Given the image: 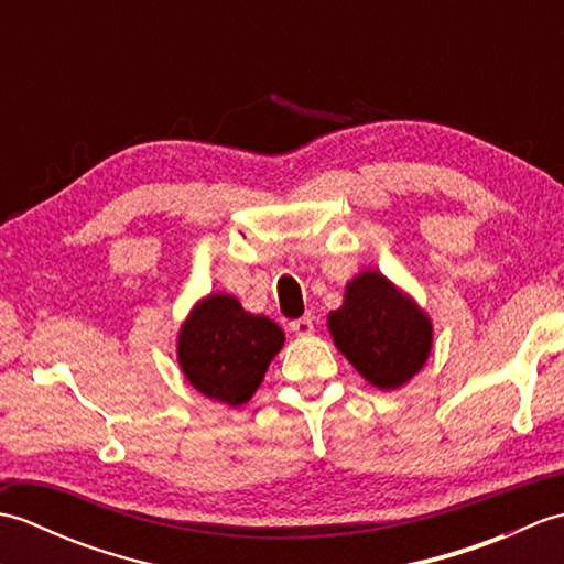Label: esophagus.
<instances>
[{
    "label": "esophagus",
    "instance_id": "1",
    "mask_svg": "<svg viewBox=\"0 0 564 564\" xmlns=\"http://www.w3.org/2000/svg\"><path fill=\"white\" fill-rule=\"evenodd\" d=\"M291 329L297 334V337H310V334L315 332V325H313V317H297L291 322Z\"/></svg>",
    "mask_w": 564,
    "mask_h": 564
}]
</instances>
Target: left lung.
<instances>
[{"mask_svg":"<svg viewBox=\"0 0 564 564\" xmlns=\"http://www.w3.org/2000/svg\"><path fill=\"white\" fill-rule=\"evenodd\" d=\"M327 325L337 349L380 390L404 386L431 351L429 317L376 271L346 285L344 305L334 310Z\"/></svg>","mask_w":564,"mask_h":564,"instance_id":"left-lung-1","label":"left lung"}]
</instances>
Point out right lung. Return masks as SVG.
<instances>
[{"instance_id": "add662e5", "label": "right lung", "mask_w": 564, "mask_h": 564, "mask_svg": "<svg viewBox=\"0 0 564 564\" xmlns=\"http://www.w3.org/2000/svg\"><path fill=\"white\" fill-rule=\"evenodd\" d=\"M281 346L275 322L245 313L232 295H208L178 334V364L198 392L237 406L257 392Z\"/></svg>"}]
</instances>
